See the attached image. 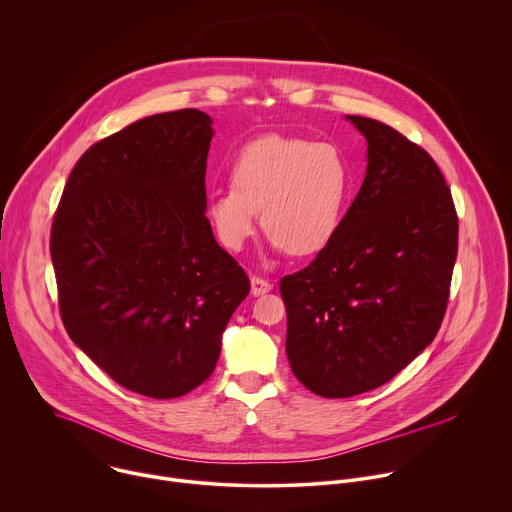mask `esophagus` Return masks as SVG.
<instances>
[{
    "label": "esophagus",
    "instance_id": "34e87169",
    "mask_svg": "<svg viewBox=\"0 0 512 512\" xmlns=\"http://www.w3.org/2000/svg\"><path fill=\"white\" fill-rule=\"evenodd\" d=\"M250 284H252V296H262V294H268L272 290V284L268 280L258 278V276H252Z\"/></svg>",
    "mask_w": 512,
    "mask_h": 512
}]
</instances>
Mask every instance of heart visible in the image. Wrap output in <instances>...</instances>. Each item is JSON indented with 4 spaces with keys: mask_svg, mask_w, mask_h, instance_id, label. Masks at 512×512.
Returning <instances> with one entry per match:
<instances>
[{
    "mask_svg": "<svg viewBox=\"0 0 512 512\" xmlns=\"http://www.w3.org/2000/svg\"><path fill=\"white\" fill-rule=\"evenodd\" d=\"M230 184L206 198V218L224 248L240 252L260 212L272 250L312 256L342 226L352 172L344 152L330 142L268 134L236 154Z\"/></svg>",
    "mask_w": 512,
    "mask_h": 512,
    "instance_id": "heart-1",
    "label": "heart"
}]
</instances>
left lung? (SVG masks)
<instances>
[{
  "label": "left lung",
  "instance_id": "1",
  "mask_svg": "<svg viewBox=\"0 0 512 512\" xmlns=\"http://www.w3.org/2000/svg\"><path fill=\"white\" fill-rule=\"evenodd\" d=\"M346 120L368 144L360 192L336 238L280 280L290 368L324 398L382 386L434 340L458 248L434 160L382 122Z\"/></svg>",
  "mask_w": 512,
  "mask_h": 512
}]
</instances>
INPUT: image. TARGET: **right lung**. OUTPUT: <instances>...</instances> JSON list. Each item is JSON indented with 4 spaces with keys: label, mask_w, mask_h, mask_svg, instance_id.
<instances>
[{
    "label": "right lung",
    "mask_w": 512,
    "mask_h": 512,
    "mask_svg": "<svg viewBox=\"0 0 512 512\" xmlns=\"http://www.w3.org/2000/svg\"><path fill=\"white\" fill-rule=\"evenodd\" d=\"M212 118L148 116L94 144L52 226L60 312L74 344L124 388L176 398L216 368L250 292L206 218Z\"/></svg>",
    "instance_id": "1"
}]
</instances>
